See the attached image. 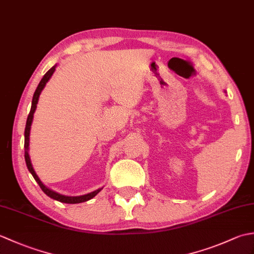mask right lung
I'll list each match as a JSON object with an SVG mask.
<instances>
[{
	"instance_id": "right-lung-1",
	"label": "right lung",
	"mask_w": 254,
	"mask_h": 254,
	"mask_svg": "<svg viewBox=\"0 0 254 254\" xmlns=\"http://www.w3.org/2000/svg\"><path fill=\"white\" fill-rule=\"evenodd\" d=\"M56 71V65L51 67L49 71H48L42 79L40 80L39 85H38V87L35 91L34 97H32V101H31V109L30 112L28 115V118H27V122H26V127H25V160H26V165H27V168L31 172L32 177L35 178V180L38 182V185L41 188V190L44 191L48 196H50L53 199H57V201H60L62 203H67V204H76V203H82V202H86L88 201V199L93 198L95 195H97L100 192L101 189H98V190H96L91 193L88 194H85V195H80V196H65V195H61V194H59L55 191L50 190V189H48L46 186H44V183L40 181L39 178L36 175V172L32 168V165H31V161H30V157H29V154H28V149H29V134H30V127H31V122H32V118H34V113L35 110L37 108V104H38V99H39V96L41 94V90L45 88L46 84L48 83V80L50 79V77L52 76V74L55 73Z\"/></svg>"
}]
</instances>
